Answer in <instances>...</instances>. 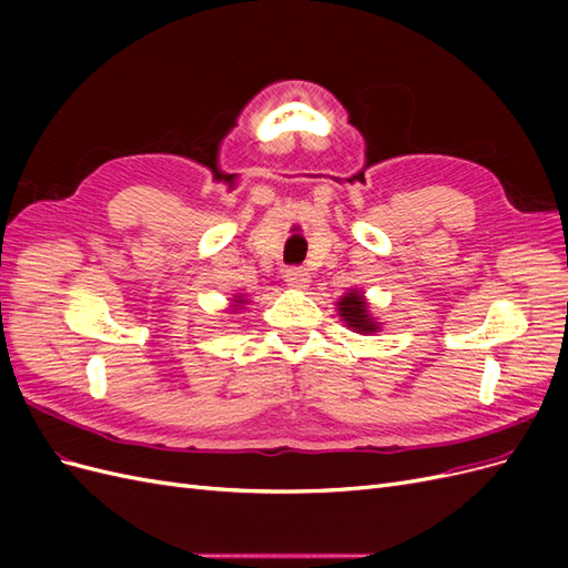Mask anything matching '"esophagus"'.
Wrapping results in <instances>:
<instances>
[{
  "mask_svg": "<svg viewBox=\"0 0 568 568\" xmlns=\"http://www.w3.org/2000/svg\"><path fill=\"white\" fill-rule=\"evenodd\" d=\"M284 280L291 288H307L311 286V272H307L305 267H288Z\"/></svg>",
  "mask_w": 568,
  "mask_h": 568,
  "instance_id": "34e87169",
  "label": "esophagus"
}]
</instances>
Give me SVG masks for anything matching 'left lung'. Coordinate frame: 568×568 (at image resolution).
<instances>
[{"instance_id": "8db88e82", "label": "left lung", "mask_w": 568, "mask_h": 568, "mask_svg": "<svg viewBox=\"0 0 568 568\" xmlns=\"http://www.w3.org/2000/svg\"><path fill=\"white\" fill-rule=\"evenodd\" d=\"M336 307H338V317H341L343 322H346L348 329H353V332H357V334H374V332H379L382 322H376V320L369 315V311H367L369 305H367V301H365V296H363V291L351 288L346 296L338 298Z\"/></svg>"}]
</instances>
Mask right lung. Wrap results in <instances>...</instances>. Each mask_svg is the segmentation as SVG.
Returning a JSON list of instances; mask_svg holds the SVG:
<instances>
[{
	"label": "right lung",
	"mask_w": 568,
	"mask_h": 568,
	"mask_svg": "<svg viewBox=\"0 0 568 568\" xmlns=\"http://www.w3.org/2000/svg\"><path fill=\"white\" fill-rule=\"evenodd\" d=\"M246 301H244V296H234V303H232V307H234V311H242V307H239V305H244Z\"/></svg>",
	"instance_id": "obj_1"
}]
</instances>
